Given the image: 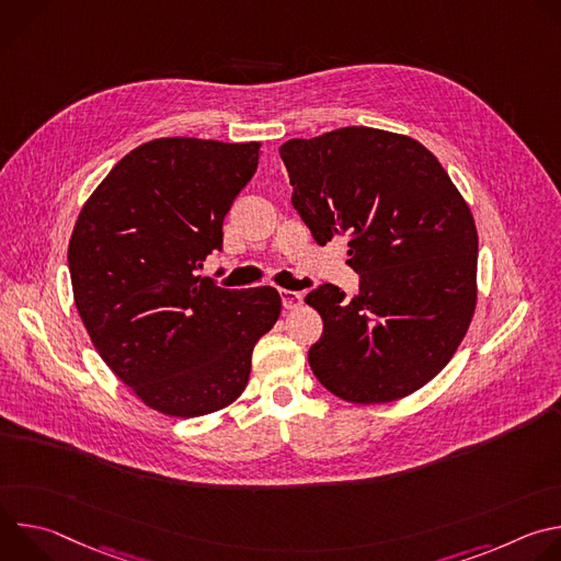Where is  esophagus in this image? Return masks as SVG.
Here are the masks:
<instances>
[{
    "label": "esophagus",
    "instance_id": "1",
    "mask_svg": "<svg viewBox=\"0 0 561 561\" xmlns=\"http://www.w3.org/2000/svg\"><path fill=\"white\" fill-rule=\"evenodd\" d=\"M279 297H282V304H284L286 310H295V308H299L301 301H304L301 293H297V290H286V288L279 290Z\"/></svg>",
    "mask_w": 561,
    "mask_h": 561
}]
</instances>
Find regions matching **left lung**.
I'll list each match as a JSON object with an SVG mask.
<instances>
[{
    "label": "left lung",
    "instance_id": "8db88e82",
    "mask_svg": "<svg viewBox=\"0 0 561 561\" xmlns=\"http://www.w3.org/2000/svg\"><path fill=\"white\" fill-rule=\"evenodd\" d=\"M293 206L327 247L346 239L359 290L306 295L324 319L314 377L351 404H383L428 383L455 355L477 304V228L437 157L417 139L346 126L288 139Z\"/></svg>",
    "mask_w": 561,
    "mask_h": 561
}]
</instances>
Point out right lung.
<instances>
[{
	"label": "right lung",
	"instance_id": "add662e5",
	"mask_svg": "<svg viewBox=\"0 0 561 561\" xmlns=\"http://www.w3.org/2000/svg\"><path fill=\"white\" fill-rule=\"evenodd\" d=\"M260 144L159 137L130 150L79 210L72 297L106 366L146 407L199 417L244 392L253 348L282 312L271 286L199 277L257 171Z\"/></svg>",
	"mask_w": 561,
	"mask_h": 561
}]
</instances>
